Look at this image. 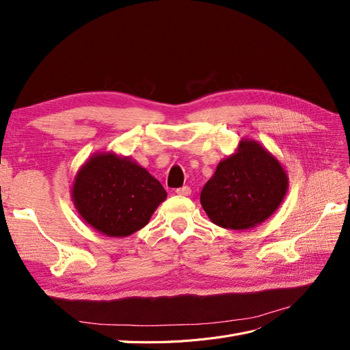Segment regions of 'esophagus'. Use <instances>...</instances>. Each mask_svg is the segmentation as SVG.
I'll return each mask as SVG.
<instances>
[{"label":"esophagus","mask_w":350,"mask_h":350,"mask_svg":"<svg viewBox=\"0 0 350 350\" xmlns=\"http://www.w3.org/2000/svg\"><path fill=\"white\" fill-rule=\"evenodd\" d=\"M176 194L178 196H189V194H191V188H189V187H181V188H178L176 189Z\"/></svg>","instance_id":"34e87169"}]
</instances>
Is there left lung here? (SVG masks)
I'll use <instances>...</instances> for the list:
<instances>
[{
  "mask_svg": "<svg viewBox=\"0 0 350 350\" xmlns=\"http://www.w3.org/2000/svg\"><path fill=\"white\" fill-rule=\"evenodd\" d=\"M288 174L256 140L243 139L201 189L200 203L215 225L243 230L262 224L288 191Z\"/></svg>",
  "mask_w": 350,
  "mask_h": 350,
  "instance_id": "obj_1",
  "label": "left lung"
}]
</instances>
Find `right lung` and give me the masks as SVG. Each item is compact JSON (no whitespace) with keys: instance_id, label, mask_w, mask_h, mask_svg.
I'll use <instances>...</instances> for the list:
<instances>
[{"instance_id":"add662e5","label":"right lung","mask_w":350,"mask_h":350,"mask_svg":"<svg viewBox=\"0 0 350 350\" xmlns=\"http://www.w3.org/2000/svg\"><path fill=\"white\" fill-rule=\"evenodd\" d=\"M162 184L130 157L96 153L74 178L71 197L86 224L112 238L144 228L166 200Z\"/></svg>"}]
</instances>
